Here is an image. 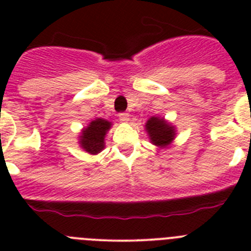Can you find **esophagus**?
<instances>
[{"instance_id": "obj_1", "label": "esophagus", "mask_w": 251, "mask_h": 251, "mask_svg": "<svg viewBox=\"0 0 251 251\" xmlns=\"http://www.w3.org/2000/svg\"><path fill=\"white\" fill-rule=\"evenodd\" d=\"M118 117H119V119H121L122 122H128V121H129V114H128V113H126V112L119 113Z\"/></svg>"}]
</instances>
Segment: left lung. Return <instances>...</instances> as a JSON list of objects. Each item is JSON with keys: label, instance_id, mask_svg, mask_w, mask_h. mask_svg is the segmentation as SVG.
<instances>
[{"label": "left lung", "instance_id": "left-lung-1", "mask_svg": "<svg viewBox=\"0 0 251 251\" xmlns=\"http://www.w3.org/2000/svg\"><path fill=\"white\" fill-rule=\"evenodd\" d=\"M146 129L151 137L153 145L165 147L170 145L172 139L175 138V130L172 126L166 123L163 119L152 117L146 124Z\"/></svg>", "mask_w": 251, "mask_h": 251}]
</instances>
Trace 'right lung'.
<instances>
[{"mask_svg":"<svg viewBox=\"0 0 251 251\" xmlns=\"http://www.w3.org/2000/svg\"><path fill=\"white\" fill-rule=\"evenodd\" d=\"M110 128V122L98 118L93 121L81 133L80 145L86 152L97 154L104 148V137Z\"/></svg>","mask_w":251,"mask_h":251,"instance_id":"1","label":"right lung"}]
</instances>
